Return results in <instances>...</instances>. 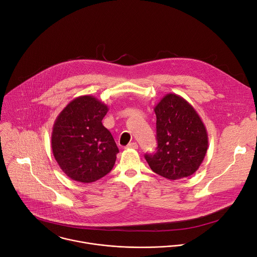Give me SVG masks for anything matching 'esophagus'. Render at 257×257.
<instances>
[{"label":"esophagus","mask_w":257,"mask_h":257,"mask_svg":"<svg viewBox=\"0 0 257 257\" xmlns=\"http://www.w3.org/2000/svg\"><path fill=\"white\" fill-rule=\"evenodd\" d=\"M127 149H138V144L136 143V142H133V143H130L127 146H126Z\"/></svg>","instance_id":"obj_1"}]
</instances>
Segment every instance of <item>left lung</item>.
<instances>
[{
    "label": "left lung",
    "mask_w": 257,
    "mask_h": 257,
    "mask_svg": "<svg viewBox=\"0 0 257 257\" xmlns=\"http://www.w3.org/2000/svg\"><path fill=\"white\" fill-rule=\"evenodd\" d=\"M157 151L145 154L157 175L170 180L192 176L201 165L208 148V136L194 107L183 97L166 94L154 107Z\"/></svg>",
    "instance_id": "obj_1"
}]
</instances>
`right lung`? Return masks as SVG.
Instances as JSON below:
<instances>
[{
    "instance_id": "add662e5",
    "label": "right lung",
    "mask_w": 257,
    "mask_h": 257,
    "mask_svg": "<svg viewBox=\"0 0 257 257\" xmlns=\"http://www.w3.org/2000/svg\"><path fill=\"white\" fill-rule=\"evenodd\" d=\"M108 106L94 96H79L57 116L52 132L53 155L63 173L79 183H93L113 168L118 148L102 124Z\"/></svg>"
}]
</instances>
